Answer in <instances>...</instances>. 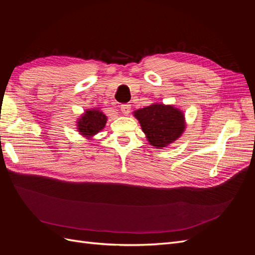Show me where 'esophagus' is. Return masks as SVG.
<instances>
[{"label": "esophagus", "instance_id": "esophagus-1", "mask_svg": "<svg viewBox=\"0 0 255 255\" xmlns=\"http://www.w3.org/2000/svg\"><path fill=\"white\" fill-rule=\"evenodd\" d=\"M120 110H121L123 115H128L129 112H130V105L128 104V103L127 104H122L120 106Z\"/></svg>", "mask_w": 255, "mask_h": 255}]
</instances>
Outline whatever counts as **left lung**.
<instances>
[{
	"label": "left lung",
	"instance_id": "1",
	"mask_svg": "<svg viewBox=\"0 0 255 255\" xmlns=\"http://www.w3.org/2000/svg\"><path fill=\"white\" fill-rule=\"evenodd\" d=\"M150 144L165 148L181 136L185 128L183 113L171 105L152 104L134 112Z\"/></svg>",
	"mask_w": 255,
	"mask_h": 255
}]
</instances>
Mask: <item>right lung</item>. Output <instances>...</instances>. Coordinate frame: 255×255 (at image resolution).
<instances>
[{
  "instance_id": "right-lung-1",
  "label": "right lung",
  "mask_w": 255,
  "mask_h": 255,
  "mask_svg": "<svg viewBox=\"0 0 255 255\" xmlns=\"http://www.w3.org/2000/svg\"><path fill=\"white\" fill-rule=\"evenodd\" d=\"M106 116L99 110L86 111L82 118L79 119V132L86 137H91L98 134L106 125Z\"/></svg>"
}]
</instances>
